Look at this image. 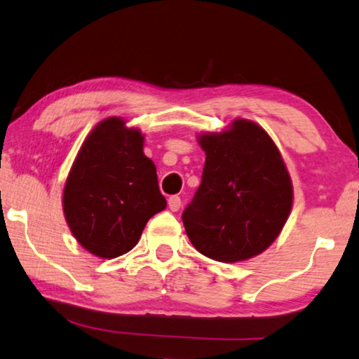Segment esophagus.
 <instances>
[{
    "mask_svg": "<svg viewBox=\"0 0 359 359\" xmlns=\"http://www.w3.org/2000/svg\"><path fill=\"white\" fill-rule=\"evenodd\" d=\"M168 203H169V208H170V211H179L180 205H182V200H180V196H177V195H172V196H169Z\"/></svg>",
    "mask_w": 359,
    "mask_h": 359,
    "instance_id": "esophagus-1",
    "label": "esophagus"
}]
</instances>
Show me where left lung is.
<instances>
[{
	"instance_id": "left-lung-1",
	"label": "left lung",
	"mask_w": 359,
	"mask_h": 359,
	"mask_svg": "<svg viewBox=\"0 0 359 359\" xmlns=\"http://www.w3.org/2000/svg\"><path fill=\"white\" fill-rule=\"evenodd\" d=\"M201 184L187 206V236L208 259L234 264L273 244L292 206V184L273 140L237 118L221 133H203Z\"/></svg>"
}]
</instances>
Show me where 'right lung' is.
Masks as SVG:
<instances>
[{"instance_id":"1","label":"right lung","mask_w":359,"mask_h":359,"mask_svg":"<svg viewBox=\"0 0 359 359\" xmlns=\"http://www.w3.org/2000/svg\"><path fill=\"white\" fill-rule=\"evenodd\" d=\"M143 141L125 120L105 118L88 135L68 174L65 218L79 244L100 259L133 249L151 216L168 205Z\"/></svg>"}]
</instances>
